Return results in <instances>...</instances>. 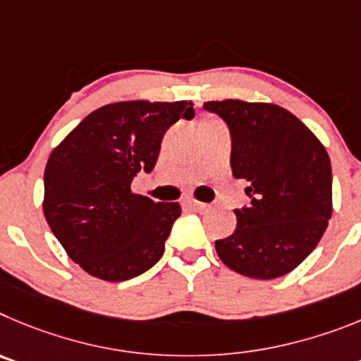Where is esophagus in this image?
<instances>
[{"label":"esophagus","instance_id":"obj_1","mask_svg":"<svg viewBox=\"0 0 361 361\" xmlns=\"http://www.w3.org/2000/svg\"><path fill=\"white\" fill-rule=\"evenodd\" d=\"M187 207H190V209H192V210H197V212H203V210L209 209V204L200 203V201H196V200H188L187 201Z\"/></svg>","mask_w":361,"mask_h":361}]
</instances>
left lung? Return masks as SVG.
Masks as SVG:
<instances>
[{"mask_svg": "<svg viewBox=\"0 0 361 361\" xmlns=\"http://www.w3.org/2000/svg\"><path fill=\"white\" fill-rule=\"evenodd\" d=\"M203 108L225 120L230 165L250 183L248 207L233 210L232 235L216 241L219 259L237 274L277 279L317 248L333 214V174L326 147L277 104L226 99Z\"/></svg>", "mask_w": 361, "mask_h": 361, "instance_id": "8db88e82", "label": "left lung"}]
</instances>
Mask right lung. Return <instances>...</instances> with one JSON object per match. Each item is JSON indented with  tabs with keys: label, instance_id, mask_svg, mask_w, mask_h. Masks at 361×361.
Here are the masks:
<instances>
[{
	"label": "right lung",
	"instance_id": "right-lung-1",
	"mask_svg": "<svg viewBox=\"0 0 361 361\" xmlns=\"http://www.w3.org/2000/svg\"><path fill=\"white\" fill-rule=\"evenodd\" d=\"M180 118H194L192 102L108 104L51 151L44 217L71 261L93 277L128 281L164 255L180 203L135 194L131 181L154 169L165 131Z\"/></svg>",
	"mask_w": 361,
	"mask_h": 361
}]
</instances>
